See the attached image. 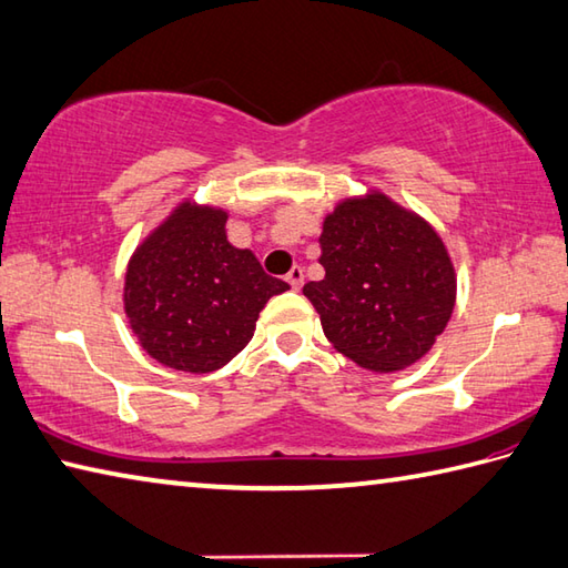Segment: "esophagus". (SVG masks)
Instances as JSON below:
<instances>
[{
	"label": "esophagus",
	"mask_w": 568,
	"mask_h": 568,
	"mask_svg": "<svg viewBox=\"0 0 568 568\" xmlns=\"http://www.w3.org/2000/svg\"><path fill=\"white\" fill-rule=\"evenodd\" d=\"M286 282H288V286L294 288V292H298V288L304 286V270H302V266H294V270L286 274Z\"/></svg>",
	"instance_id": "34e87169"
}]
</instances>
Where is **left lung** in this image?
I'll return each mask as SVG.
<instances>
[{
    "label": "left lung",
    "instance_id": "8db88e82",
    "mask_svg": "<svg viewBox=\"0 0 568 568\" xmlns=\"http://www.w3.org/2000/svg\"><path fill=\"white\" fill-rule=\"evenodd\" d=\"M321 282L304 296L338 353L373 373L413 366L453 316L457 274L440 234L381 190L336 202L324 217Z\"/></svg>",
    "mask_w": 568,
    "mask_h": 568
}]
</instances>
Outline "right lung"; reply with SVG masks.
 Listing matches in <instances>:
<instances>
[{
	"label": "right lung",
	"mask_w": 568,
	"mask_h": 568,
	"mask_svg": "<svg viewBox=\"0 0 568 568\" xmlns=\"http://www.w3.org/2000/svg\"><path fill=\"white\" fill-rule=\"evenodd\" d=\"M227 210L192 197L148 232L128 260L123 312L138 344L163 366L212 373L250 344L256 318L288 284L227 240Z\"/></svg>",
	"instance_id": "1"
}]
</instances>
